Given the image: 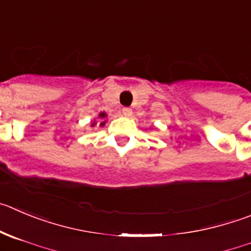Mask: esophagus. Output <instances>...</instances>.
I'll return each mask as SVG.
<instances>
[{"instance_id": "obj_1", "label": "esophagus", "mask_w": 251, "mask_h": 251, "mask_svg": "<svg viewBox=\"0 0 251 251\" xmlns=\"http://www.w3.org/2000/svg\"><path fill=\"white\" fill-rule=\"evenodd\" d=\"M123 114L125 115V116H131V115H132V110H131L130 107H124Z\"/></svg>"}]
</instances>
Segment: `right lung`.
<instances>
[{
	"instance_id": "obj_1",
	"label": "right lung",
	"mask_w": 251,
	"mask_h": 251,
	"mask_svg": "<svg viewBox=\"0 0 251 251\" xmlns=\"http://www.w3.org/2000/svg\"><path fill=\"white\" fill-rule=\"evenodd\" d=\"M105 116H106V114H104V112H101V114H100L99 115V118H105ZM95 124H97V123H93V124H91V126H95ZM104 124L105 123H101V124H100V126H102V125H104Z\"/></svg>"
}]
</instances>
